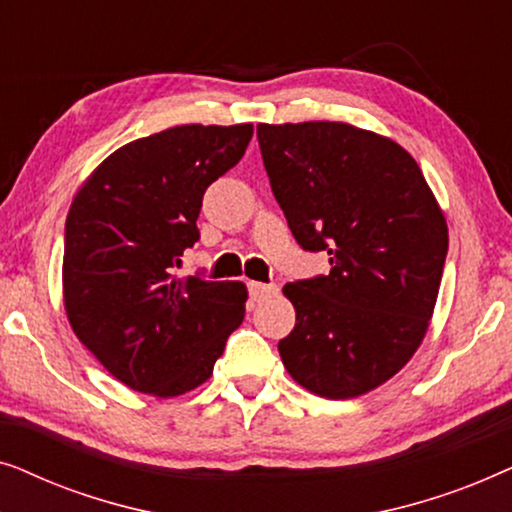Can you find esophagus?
Segmentation results:
<instances>
[{
	"mask_svg": "<svg viewBox=\"0 0 512 512\" xmlns=\"http://www.w3.org/2000/svg\"><path fill=\"white\" fill-rule=\"evenodd\" d=\"M249 296L254 300H265L270 296H277L279 286L277 284H263V282H249Z\"/></svg>",
	"mask_w": 512,
	"mask_h": 512,
	"instance_id": "1",
	"label": "esophagus"
}]
</instances>
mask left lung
Masks as SVG:
<instances>
[{
    "label": "left lung",
    "instance_id": "1",
    "mask_svg": "<svg viewBox=\"0 0 512 512\" xmlns=\"http://www.w3.org/2000/svg\"><path fill=\"white\" fill-rule=\"evenodd\" d=\"M272 193L298 244L331 272L289 282L296 326L284 368L312 394L354 398L422 345L447 256V223L422 170L394 139L349 123L256 128Z\"/></svg>",
    "mask_w": 512,
    "mask_h": 512
}]
</instances>
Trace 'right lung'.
<instances>
[{"instance_id":"right-lung-1","label":"right lung","mask_w":512,"mask_h":512,"mask_svg":"<svg viewBox=\"0 0 512 512\" xmlns=\"http://www.w3.org/2000/svg\"><path fill=\"white\" fill-rule=\"evenodd\" d=\"M254 125H177L104 158L69 207L62 296L72 331L125 387L158 398L209 380L242 324V282L181 279L207 186L240 163Z\"/></svg>"}]
</instances>
